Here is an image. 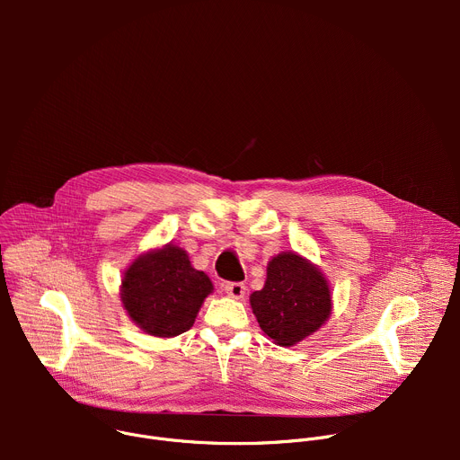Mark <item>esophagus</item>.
<instances>
[{
	"mask_svg": "<svg viewBox=\"0 0 460 460\" xmlns=\"http://www.w3.org/2000/svg\"><path fill=\"white\" fill-rule=\"evenodd\" d=\"M226 293L234 300H242L245 296V286L242 282H229L226 284Z\"/></svg>",
	"mask_w": 460,
	"mask_h": 460,
	"instance_id": "34e87169",
	"label": "esophagus"
}]
</instances>
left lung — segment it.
Returning <instances> with one entry per match:
<instances>
[{"instance_id":"obj_1","label":"left lung","mask_w":460,"mask_h":460,"mask_svg":"<svg viewBox=\"0 0 460 460\" xmlns=\"http://www.w3.org/2000/svg\"><path fill=\"white\" fill-rule=\"evenodd\" d=\"M249 304L260 330L282 348L316 333L333 311L330 282L295 251H282L268 261L266 284L249 296Z\"/></svg>"}]
</instances>
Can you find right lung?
Masks as SVG:
<instances>
[{
	"instance_id": "obj_1",
	"label": "right lung",
	"mask_w": 460,
	"mask_h": 460,
	"mask_svg": "<svg viewBox=\"0 0 460 460\" xmlns=\"http://www.w3.org/2000/svg\"><path fill=\"white\" fill-rule=\"evenodd\" d=\"M213 282L190 266L185 249L167 243L138 254L123 273L119 300L147 335L172 339L190 330Z\"/></svg>"
}]
</instances>
